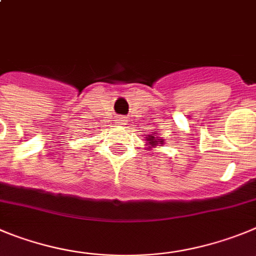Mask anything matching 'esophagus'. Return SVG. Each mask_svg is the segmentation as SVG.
I'll return each mask as SVG.
<instances>
[{"instance_id":"esophagus-1","label":"esophagus","mask_w":256,"mask_h":256,"mask_svg":"<svg viewBox=\"0 0 256 256\" xmlns=\"http://www.w3.org/2000/svg\"><path fill=\"white\" fill-rule=\"evenodd\" d=\"M126 121H128V120H126V117H122V116H120L116 118L117 125H125Z\"/></svg>"}]
</instances>
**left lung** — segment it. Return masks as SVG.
<instances>
[{
  "mask_svg": "<svg viewBox=\"0 0 256 256\" xmlns=\"http://www.w3.org/2000/svg\"><path fill=\"white\" fill-rule=\"evenodd\" d=\"M156 140H160V139H156V138H154V134L153 135H149V138H146V142H149V144L152 145L156 144ZM160 144H163V142H160Z\"/></svg>",
  "mask_w": 256,
  "mask_h": 256,
  "instance_id": "1",
  "label": "left lung"
}]
</instances>
